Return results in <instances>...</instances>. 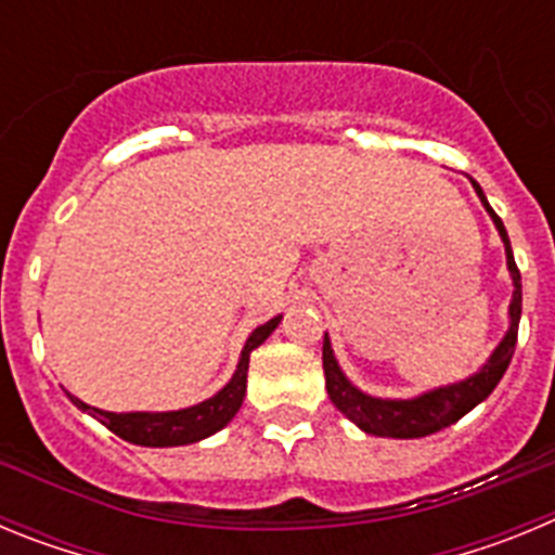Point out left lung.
<instances>
[{
	"instance_id": "left-lung-1",
	"label": "left lung",
	"mask_w": 555,
	"mask_h": 555,
	"mask_svg": "<svg viewBox=\"0 0 555 555\" xmlns=\"http://www.w3.org/2000/svg\"><path fill=\"white\" fill-rule=\"evenodd\" d=\"M475 194H478L480 205L487 208V214L492 217L494 228L500 233V242L506 247V267L512 274V302H508V331L506 336L500 338V345L494 347L492 356L487 358V364L480 366L478 372H473L469 377L459 380V384L436 386V389L423 391L416 397H372L366 391L358 389L350 377L345 375V370L338 366L336 356H333L331 338L325 333V345H322V366H325V389L331 395V403L336 405L341 414L356 423L364 434L372 436H386V439H420V436H430L436 430L450 428L453 423H459L461 416L469 414L478 403H483L489 395L494 391V386L500 384V377L506 375L508 364H512L514 347H517V327H519V313H522V283H519V269L514 263L512 242H508V233L500 222V217L489 205L487 194L469 178Z\"/></svg>"
}]
</instances>
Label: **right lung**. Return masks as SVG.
Segmentation results:
<instances>
[{
    "instance_id": "1",
    "label": "right lung",
    "mask_w": 555,
    "mask_h": 555,
    "mask_svg": "<svg viewBox=\"0 0 555 555\" xmlns=\"http://www.w3.org/2000/svg\"><path fill=\"white\" fill-rule=\"evenodd\" d=\"M283 317H274L267 325L255 327L249 333V338L244 341L242 358H238V366H235L233 377L228 384L217 391L214 397L203 400L197 405H189V409L178 411H102L94 405L82 403L80 397L68 395V400L77 405L80 411L91 414L94 420H100L107 430L125 439L130 444H141V448H180V444H194L203 442L208 436H214L217 430H222L224 425L235 416V411L242 409L244 395H247V370H249V352L255 347H261L272 331L281 325Z\"/></svg>"
}]
</instances>
